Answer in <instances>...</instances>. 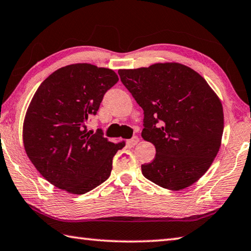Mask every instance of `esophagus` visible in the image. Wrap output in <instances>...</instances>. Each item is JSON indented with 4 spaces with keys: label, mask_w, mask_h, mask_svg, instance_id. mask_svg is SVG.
Instances as JSON below:
<instances>
[{
    "label": "esophagus",
    "mask_w": 251,
    "mask_h": 251,
    "mask_svg": "<svg viewBox=\"0 0 251 251\" xmlns=\"http://www.w3.org/2000/svg\"><path fill=\"white\" fill-rule=\"evenodd\" d=\"M139 138L138 136H133V138L132 139H130V140H127L126 141V143H127V145H130V146H134V145H136L139 143Z\"/></svg>",
    "instance_id": "esophagus-1"
}]
</instances>
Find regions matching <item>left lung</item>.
<instances>
[{"instance_id":"obj_1","label":"left lung","mask_w":251,"mask_h":251,"mask_svg":"<svg viewBox=\"0 0 251 251\" xmlns=\"http://www.w3.org/2000/svg\"><path fill=\"white\" fill-rule=\"evenodd\" d=\"M121 82L144 111L142 138L153 143L152 163L142 174L169 190H181L206 173L219 152L223 107L195 70L167 62L119 70Z\"/></svg>"}]
</instances>
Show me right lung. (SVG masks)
Instances as JSON below:
<instances>
[{
	"label": "right lung",
	"instance_id": "obj_1",
	"mask_svg": "<svg viewBox=\"0 0 251 251\" xmlns=\"http://www.w3.org/2000/svg\"><path fill=\"white\" fill-rule=\"evenodd\" d=\"M119 77L110 69L76 63L54 71L38 87L23 126L27 156L53 186L84 195L106 181L125 142L87 131L108 89Z\"/></svg>",
	"mask_w": 251,
	"mask_h": 251
}]
</instances>
